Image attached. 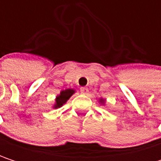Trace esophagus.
Segmentation results:
<instances>
[{"label": "esophagus", "instance_id": "34e87169", "mask_svg": "<svg viewBox=\"0 0 161 161\" xmlns=\"http://www.w3.org/2000/svg\"><path fill=\"white\" fill-rule=\"evenodd\" d=\"M81 92H82L83 94H87V92H88V88H87V87H86V86L81 87Z\"/></svg>", "mask_w": 161, "mask_h": 161}]
</instances>
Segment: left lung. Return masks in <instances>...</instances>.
I'll return each instance as SVG.
<instances>
[{
    "mask_svg": "<svg viewBox=\"0 0 161 161\" xmlns=\"http://www.w3.org/2000/svg\"><path fill=\"white\" fill-rule=\"evenodd\" d=\"M99 102H100V103H102V104H104V103H105V100H103V98H101V99L99 100Z\"/></svg>",
    "mask_w": 161,
    "mask_h": 161,
    "instance_id": "1",
    "label": "left lung"
}]
</instances>
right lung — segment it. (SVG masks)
I'll return each instance as SVG.
<instances>
[{
	"instance_id": "add662e5",
	"label": "right lung",
	"mask_w": 161,
	"mask_h": 161,
	"mask_svg": "<svg viewBox=\"0 0 161 161\" xmlns=\"http://www.w3.org/2000/svg\"><path fill=\"white\" fill-rule=\"evenodd\" d=\"M75 93V90L73 88H67L65 90H61L60 93L56 97L55 100V104L53 105L54 109H58L59 107H61L63 104H65L67 103V101Z\"/></svg>"
}]
</instances>
